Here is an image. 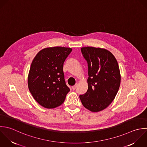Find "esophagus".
Here are the masks:
<instances>
[{
	"label": "esophagus",
	"instance_id": "34e87169",
	"mask_svg": "<svg viewBox=\"0 0 147 147\" xmlns=\"http://www.w3.org/2000/svg\"><path fill=\"white\" fill-rule=\"evenodd\" d=\"M77 84L75 85H74V86H72V89H73V90H75V89L77 88Z\"/></svg>",
	"mask_w": 147,
	"mask_h": 147
}]
</instances>
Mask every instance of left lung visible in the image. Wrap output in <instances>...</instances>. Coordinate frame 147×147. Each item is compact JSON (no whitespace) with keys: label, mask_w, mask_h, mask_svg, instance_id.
I'll return each mask as SVG.
<instances>
[{"label":"left lung","mask_w":147,"mask_h":147,"mask_svg":"<svg viewBox=\"0 0 147 147\" xmlns=\"http://www.w3.org/2000/svg\"><path fill=\"white\" fill-rule=\"evenodd\" d=\"M88 66L87 92L80 96L85 108L93 112L107 108L120 88L121 76L117 61L109 50L94 47L81 49Z\"/></svg>","instance_id":"1"}]
</instances>
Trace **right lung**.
<instances>
[{"instance_id":"obj_1","label":"right lung","mask_w":147,"mask_h":147,"mask_svg":"<svg viewBox=\"0 0 147 147\" xmlns=\"http://www.w3.org/2000/svg\"><path fill=\"white\" fill-rule=\"evenodd\" d=\"M72 49L65 47L45 48L34 57L28 76V87L35 100L47 109L64 102L70 89L66 85L63 63Z\"/></svg>"}]
</instances>
